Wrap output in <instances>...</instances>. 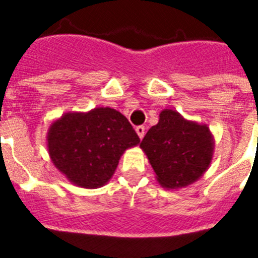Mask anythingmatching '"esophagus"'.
I'll return each instance as SVG.
<instances>
[{
	"label": "esophagus",
	"mask_w": 258,
	"mask_h": 258,
	"mask_svg": "<svg viewBox=\"0 0 258 258\" xmlns=\"http://www.w3.org/2000/svg\"><path fill=\"white\" fill-rule=\"evenodd\" d=\"M145 131H146L145 126H142V125L136 127V132H137V134H138V137H140V140H142L143 137H145Z\"/></svg>",
	"instance_id": "1"
}]
</instances>
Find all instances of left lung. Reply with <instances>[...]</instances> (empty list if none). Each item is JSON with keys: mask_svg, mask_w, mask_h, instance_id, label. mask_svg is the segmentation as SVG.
<instances>
[{"mask_svg": "<svg viewBox=\"0 0 258 258\" xmlns=\"http://www.w3.org/2000/svg\"><path fill=\"white\" fill-rule=\"evenodd\" d=\"M160 186L183 188L208 170L214 138L207 124L187 120L174 109H163L159 122L141 142Z\"/></svg>", "mask_w": 258, "mask_h": 258, "instance_id": "8db88e82", "label": "left lung"}]
</instances>
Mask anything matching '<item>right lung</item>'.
I'll use <instances>...</instances> for the list:
<instances>
[{"mask_svg":"<svg viewBox=\"0 0 258 258\" xmlns=\"http://www.w3.org/2000/svg\"><path fill=\"white\" fill-rule=\"evenodd\" d=\"M47 151L56 169L79 187H102L125 151L140 145L127 118L109 107L67 112L47 131Z\"/></svg>","mask_w":258,"mask_h":258,"instance_id":"obj_1","label":"right lung"}]
</instances>
